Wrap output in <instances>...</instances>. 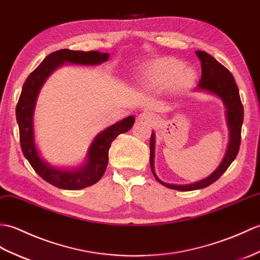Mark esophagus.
I'll list each match as a JSON object with an SVG mask.
<instances>
[{"instance_id": "esophagus-1", "label": "esophagus", "mask_w": 260, "mask_h": 260, "mask_svg": "<svg viewBox=\"0 0 260 260\" xmlns=\"http://www.w3.org/2000/svg\"><path fill=\"white\" fill-rule=\"evenodd\" d=\"M139 120H141V121H146V122H152V121L154 120V118H153V115H152V113H150V112H147V111H145V112H142V113H140L139 114Z\"/></svg>"}]
</instances>
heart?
I'll return each instance as SVG.
<instances>
[{
  "instance_id": "1",
  "label": "heart",
  "mask_w": 260,
  "mask_h": 260,
  "mask_svg": "<svg viewBox=\"0 0 260 260\" xmlns=\"http://www.w3.org/2000/svg\"><path fill=\"white\" fill-rule=\"evenodd\" d=\"M183 69V63L175 59H161L153 61L143 71L142 82L149 89H162L170 83L181 86L191 79L192 72Z\"/></svg>"
}]
</instances>
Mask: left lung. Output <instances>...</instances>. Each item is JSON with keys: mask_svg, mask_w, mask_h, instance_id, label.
<instances>
[{"mask_svg": "<svg viewBox=\"0 0 260 260\" xmlns=\"http://www.w3.org/2000/svg\"><path fill=\"white\" fill-rule=\"evenodd\" d=\"M196 54H197L201 62V71H203L198 89L216 94L222 100L224 107H226L229 142L226 154H224L221 164L209 177L194 183L179 184V186H177V184H170L161 181L155 175L153 167L154 132H152L151 138H150V167H151L152 174L154 178L157 179V181H159L161 184H164L167 188L180 190V191H190V190L206 188L220 178L223 172L228 169V167L232 165L235 158L237 157L241 140V125H243L244 121V107L240 100L239 89L236 84L233 74L230 73L227 68L220 64L215 57L207 53V52L196 51Z\"/></svg>", "mask_w": 260, "mask_h": 260, "instance_id": "left-lung-1", "label": "left lung"}]
</instances>
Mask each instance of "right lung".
Here are the masks:
<instances>
[{"mask_svg":"<svg viewBox=\"0 0 260 260\" xmlns=\"http://www.w3.org/2000/svg\"><path fill=\"white\" fill-rule=\"evenodd\" d=\"M109 53L99 51H72L69 49L52 52L41 62L36 70L25 80L23 84L19 102L16 105V121L20 130V143L22 152L32 166L34 171L53 184L56 188L66 190H79L96 183L102 178L109 161V149L111 142L119 135L129 131L135 123V117L125 118L113 125L103 130L91 143L85 164L77 170H61L50 166L40 157L34 141L33 113L40 89L47 81L48 77L56 68L64 64V62L74 64L94 66L106 62Z\"/></svg>","mask_w":260,"mask_h":260,"instance_id":"1","label":"right lung"}]
</instances>
